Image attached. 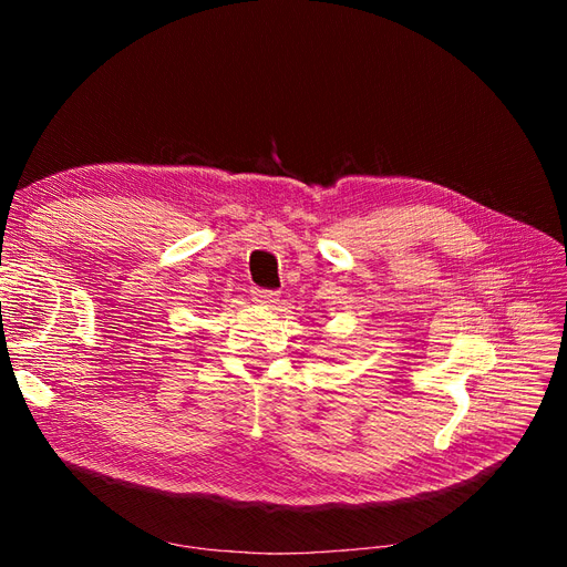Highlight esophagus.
<instances>
[{"label":"esophagus","instance_id":"esophagus-1","mask_svg":"<svg viewBox=\"0 0 567 567\" xmlns=\"http://www.w3.org/2000/svg\"><path fill=\"white\" fill-rule=\"evenodd\" d=\"M250 296H252V300H255V302H260V305H274V302L279 300V293H277V290L257 288V286L250 290Z\"/></svg>","mask_w":567,"mask_h":567}]
</instances>
